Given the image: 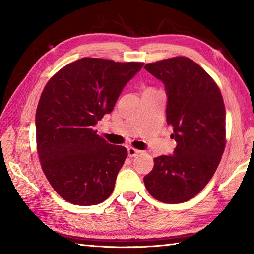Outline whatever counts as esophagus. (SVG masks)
<instances>
[{"label": "esophagus", "mask_w": 254, "mask_h": 254, "mask_svg": "<svg viewBox=\"0 0 254 254\" xmlns=\"http://www.w3.org/2000/svg\"><path fill=\"white\" fill-rule=\"evenodd\" d=\"M139 153H140L139 150H136L134 148H128L127 149V154H128V157H131V158L136 157V154H139Z\"/></svg>", "instance_id": "34e87169"}]
</instances>
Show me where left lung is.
<instances>
[{
  "label": "left lung",
  "mask_w": 254,
  "mask_h": 254,
  "mask_svg": "<svg viewBox=\"0 0 254 254\" xmlns=\"http://www.w3.org/2000/svg\"><path fill=\"white\" fill-rule=\"evenodd\" d=\"M165 85L167 123L177 145L154 158L145 188L162 203L191 199L213 177L225 148V106L220 88L194 60L174 57L144 66Z\"/></svg>",
  "instance_id": "8db88e82"
}]
</instances>
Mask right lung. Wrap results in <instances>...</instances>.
Wrapping results in <instances>:
<instances>
[{"label":"right lung","mask_w":254,"mask_h":254,"mask_svg":"<svg viewBox=\"0 0 254 254\" xmlns=\"http://www.w3.org/2000/svg\"><path fill=\"white\" fill-rule=\"evenodd\" d=\"M143 63L81 58L51 77L36 113L37 150L47 179L68 203L104 201L114 189L127 150L97 134V122Z\"/></svg>","instance_id":"add662e5"}]
</instances>
